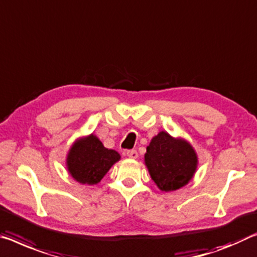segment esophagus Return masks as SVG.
Listing matches in <instances>:
<instances>
[{"label":"esophagus","mask_w":257,"mask_h":257,"mask_svg":"<svg viewBox=\"0 0 257 257\" xmlns=\"http://www.w3.org/2000/svg\"><path fill=\"white\" fill-rule=\"evenodd\" d=\"M125 156H127L128 158L136 159L138 157V153L136 150H128V151H125Z\"/></svg>","instance_id":"obj_1"}]
</instances>
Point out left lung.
<instances>
[{
	"instance_id": "1",
	"label": "left lung",
	"mask_w": 257,
	"mask_h": 257,
	"mask_svg": "<svg viewBox=\"0 0 257 257\" xmlns=\"http://www.w3.org/2000/svg\"><path fill=\"white\" fill-rule=\"evenodd\" d=\"M197 154L187 142L159 133L146 149L145 165L152 180L165 192L187 184L197 169Z\"/></svg>"
}]
</instances>
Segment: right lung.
Here are the masks:
<instances>
[{
    "label": "right lung",
    "mask_w": 257,
    "mask_h": 257,
    "mask_svg": "<svg viewBox=\"0 0 257 257\" xmlns=\"http://www.w3.org/2000/svg\"><path fill=\"white\" fill-rule=\"evenodd\" d=\"M120 160V154L104 148L96 136L77 141L68 153V172L82 184H97L109 168Z\"/></svg>",
    "instance_id": "obj_1"
}]
</instances>
